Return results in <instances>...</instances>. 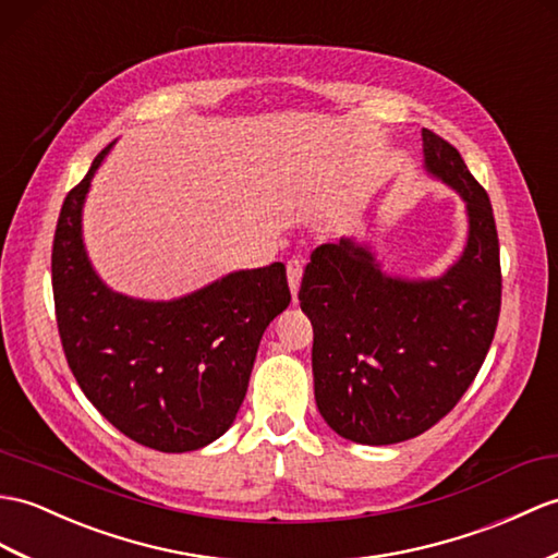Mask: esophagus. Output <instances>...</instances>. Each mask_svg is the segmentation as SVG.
Listing matches in <instances>:
<instances>
[{"mask_svg":"<svg viewBox=\"0 0 558 558\" xmlns=\"http://www.w3.org/2000/svg\"><path fill=\"white\" fill-rule=\"evenodd\" d=\"M302 274H304V264L300 262V258H290V262H288V282H290V290H292L294 300H296V290H300Z\"/></svg>","mask_w":558,"mask_h":558,"instance_id":"obj_1","label":"esophagus"}]
</instances>
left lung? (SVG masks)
<instances>
[{
    "instance_id": "obj_1",
    "label": "left lung",
    "mask_w": 558,
    "mask_h": 558,
    "mask_svg": "<svg viewBox=\"0 0 558 558\" xmlns=\"http://www.w3.org/2000/svg\"><path fill=\"white\" fill-rule=\"evenodd\" d=\"M425 171L459 192L469 242L430 280L383 274L364 244H320L300 304L314 326L320 416L359 445L416 437L457 407L481 371L501 306L499 238L487 192L447 140L423 128Z\"/></svg>"
}]
</instances>
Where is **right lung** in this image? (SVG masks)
Segmentation results:
<instances>
[{"mask_svg": "<svg viewBox=\"0 0 558 558\" xmlns=\"http://www.w3.org/2000/svg\"><path fill=\"white\" fill-rule=\"evenodd\" d=\"M111 145L63 199L51 288L63 354L85 397L137 445L183 454L235 421L268 323L290 304L280 262L228 274L171 302L101 282L83 244V204Z\"/></svg>", "mask_w": 558, "mask_h": 558, "instance_id": "1", "label": "right lung"}]
</instances>
